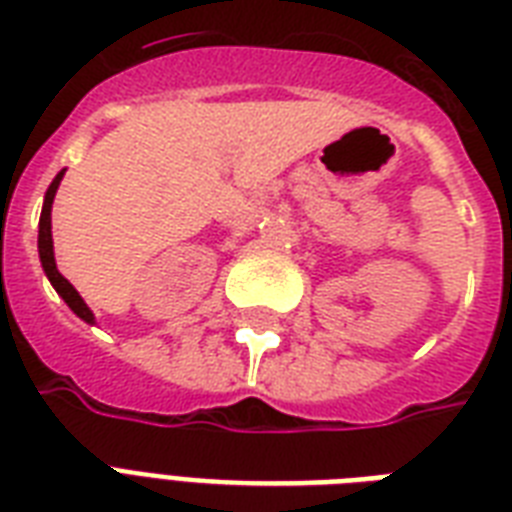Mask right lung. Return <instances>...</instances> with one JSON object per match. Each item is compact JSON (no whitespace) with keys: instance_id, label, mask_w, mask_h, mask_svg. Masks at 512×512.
Segmentation results:
<instances>
[{"instance_id":"right-lung-1","label":"right lung","mask_w":512,"mask_h":512,"mask_svg":"<svg viewBox=\"0 0 512 512\" xmlns=\"http://www.w3.org/2000/svg\"><path fill=\"white\" fill-rule=\"evenodd\" d=\"M63 173H58V176L53 178V184H50V189H47L45 194V205H42V216H39V259H42V269H45L47 280L53 283V288L58 291V296H61L66 304L71 307V312L77 315V318H82L85 323H95L93 312H90V307H87L85 301H82V296L77 293V288L66 280V277L58 272V267H55V256H53V232H50V211H53V200H55V192H58V184H61Z\"/></svg>"}]
</instances>
